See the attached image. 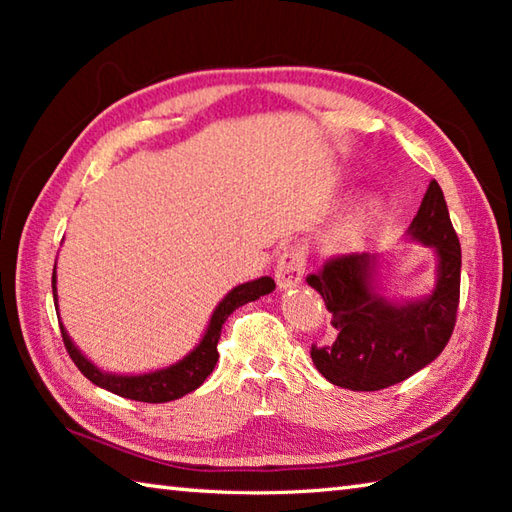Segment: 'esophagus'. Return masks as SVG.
Wrapping results in <instances>:
<instances>
[{
    "label": "esophagus",
    "instance_id": "34e87169",
    "mask_svg": "<svg viewBox=\"0 0 512 512\" xmlns=\"http://www.w3.org/2000/svg\"><path fill=\"white\" fill-rule=\"evenodd\" d=\"M307 268V253L300 244H287L282 248L280 257H277V266H275V280L280 289H289L296 287V284L302 280Z\"/></svg>",
    "mask_w": 512,
    "mask_h": 512
}]
</instances>
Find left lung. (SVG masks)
<instances>
[{"label":"left lung","mask_w":512,"mask_h":512,"mask_svg":"<svg viewBox=\"0 0 512 512\" xmlns=\"http://www.w3.org/2000/svg\"><path fill=\"white\" fill-rule=\"evenodd\" d=\"M409 232L438 253L436 291L420 302L391 305L377 296L370 284L375 257L368 255L329 257L307 275L334 327L327 345H311V361L334 386L381 391L400 384L429 366L452 339L461 298V244L436 180L429 183Z\"/></svg>","instance_id":"8db88e82"}]
</instances>
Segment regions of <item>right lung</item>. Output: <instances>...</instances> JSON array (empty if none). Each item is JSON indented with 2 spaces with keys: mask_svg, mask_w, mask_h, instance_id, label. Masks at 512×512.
I'll use <instances>...</instances> for the list:
<instances>
[{
  "mask_svg": "<svg viewBox=\"0 0 512 512\" xmlns=\"http://www.w3.org/2000/svg\"><path fill=\"white\" fill-rule=\"evenodd\" d=\"M51 287H54V305H56V268H54V277H51ZM273 289H275L273 277H259L255 282H246L241 284V287L232 289L228 296L221 300V305L214 309L210 327H207V332L203 336V341L198 343V348L192 354H187V357L180 363H176V366L151 372V375H140V377L108 375V372H101L97 366H92V363L74 348V343L69 341L63 325H60V336H63L65 350L76 363V368H79L83 375L92 381V384H97L110 393L128 397V400H135V402H149V404L171 402L196 391V388L207 379V375L214 370L216 361H219L216 343H219L221 327L232 311L239 309L241 305H246V302L257 300L259 296H266V293H271Z\"/></svg>",
  "mask_w": 512,
  "mask_h": 512,
  "instance_id": "obj_1",
  "label": "right lung"
}]
</instances>
